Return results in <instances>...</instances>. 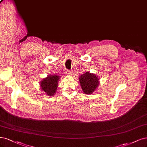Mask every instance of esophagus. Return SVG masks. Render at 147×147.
I'll return each instance as SVG.
<instances>
[{"instance_id":"esophagus-1","label":"esophagus","mask_w":147,"mask_h":147,"mask_svg":"<svg viewBox=\"0 0 147 147\" xmlns=\"http://www.w3.org/2000/svg\"><path fill=\"white\" fill-rule=\"evenodd\" d=\"M65 73H66V74L67 75H71L72 74V72H71V70H66V72H65Z\"/></svg>"}]
</instances>
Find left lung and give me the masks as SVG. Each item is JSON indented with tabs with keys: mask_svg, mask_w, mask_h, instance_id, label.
Here are the masks:
<instances>
[{
	"mask_svg": "<svg viewBox=\"0 0 147 147\" xmlns=\"http://www.w3.org/2000/svg\"><path fill=\"white\" fill-rule=\"evenodd\" d=\"M98 77L94 74L86 72L80 76V83L84 93L86 94H92L99 85Z\"/></svg>",
	"mask_w": 147,
	"mask_h": 147,
	"instance_id": "left-lung-1",
	"label": "left lung"
}]
</instances>
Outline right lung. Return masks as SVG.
<instances>
[{"mask_svg":"<svg viewBox=\"0 0 147 147\" xmlns=\"http://www.w3.org/2000/svg\"><path fill=\"white\" fill-rule=\"evenodd\" d=\"M59 76L57 75H49L42 79L40 82L41 89L49 96H53L56 92Z\"/></svg>","mask_w":147,"mask_h":147,"instance_id":"right-lung-1","label":"right lung"}]
</instances>
